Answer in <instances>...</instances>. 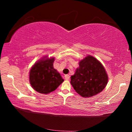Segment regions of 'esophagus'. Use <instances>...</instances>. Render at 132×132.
Returning <instances> with one entry per match:
<instances>
[{"mask_svg":"<svg viewBox=\"0 0 132 132\" xmlns=\"http://www.w3.org/2000/svg\"><path fill=\"white\" fill-rule=\"evenodd\" d=\"M64 78H65L66 80H68L70 79V76H69V75H66L64 76Z\"/></svg>","mask_w":132,"mask_h":132,"instance_id":"1","label":"esophagus"}]
</instances>
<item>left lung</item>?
<instances>
[{"label": "left lung", "mask_w": 132, "mask_h": 132, "mask_svg": "<svg viewBox=\"0 0 132 132\" xmlns=\"http://www.w3.org/2000/svg\"><path fill=\"white\" fill-rule=\"evenodd\" d=\"M108 75L98 60L88 55L79 62V68L71 76L70 83L82 97H91L101 93L108 83Z\"/></svg>", "instance_id": "left-lung-1"}]
</instances>
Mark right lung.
Segmentation results:
<instances>
[{
    "mask_svg": "<svg viewBox=\"0 0 132 132\" xmlns=\"http://www.w3.org/2000/svg\"><path fill=\"white\" fill-rule=\"evenodd\" d=\"M55 58L46 56L37 62L30 71L29 79L32 87L41 94H49L55 91L64 80L53 68Z\"/></svg>",
    "mask_w": 132,
    "mask_h": 132,
    "instance_id": "right-lung-1",
    "label": "right lung"
}]
</instances>
